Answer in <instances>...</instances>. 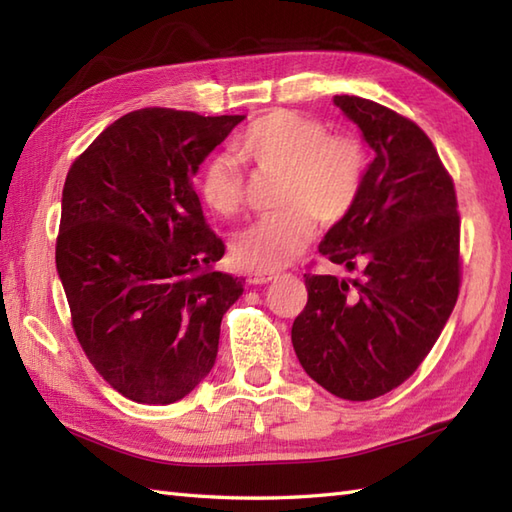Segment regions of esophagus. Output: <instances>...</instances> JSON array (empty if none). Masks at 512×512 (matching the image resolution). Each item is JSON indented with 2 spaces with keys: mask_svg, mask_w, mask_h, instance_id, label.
Returning a JSON list of instances; mask_svg holds the SVG:
<instances>
[{
  "mask_svg": "<svg viewBox=\"0 0 512 512\" xmlns=\"http://www.w3.org/2000/svg\"><path fill=\"white\" fill-rule=\"evenodd\" d=\"M273 279H275L273 273H262V270H259V273L248 275V284L250 286H262V284H268V281H273Z\"/></svg>",
  "mask_w": 512,
  "mask_h": 512,
  "instance_id": "esophagus-1",
  "label": "esophagus"
}]
</instances>
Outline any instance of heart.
<instances>
[{"mask_svg":"<svg viewBox=\"0 0 512 512\" xmlns=\"http://www.w3.org/2000/svg\"><path fill=\"white\" fill-rule=\"evenodd\" d=\"M235 154L266 176L281 173L284 211L248 224L233 237L231 255L246 270H277L308 248L317 220L341 222L354 209L367 176V149L354 134H330L321 121L292 110L255 118L235 140ZM200 193L215 213L233 215L244 202L239 162L215 156L200 176Z\"/></svg>","mask_w":512,"mask_h":512,"instance_id":"obj_1","label":"heart"}]
</instances>
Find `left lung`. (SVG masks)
<instances>
[{
	"label": "left lung",
	"instance_id": "left-lung-1",
	"mask_svg": "<svg viewBox=\"0 0 512 512\" xmlns=\"http://www.w3.org/2000/svg\"><path fill=\"white\" fill-rule=\"evenodd\" d=\"M376 158L354 209L319 253L356 279L306 273L292 323L301 367L330 394L372 400L416 372L460 295V213L453 178L422 129L361 96H334Z\"/></svg>",
	"mask_w": 512,
	"mask_h": 512
}]
</instances>
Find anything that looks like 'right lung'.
Here are the masks:
<instances>
[{"instance_id":"1","label":"right lung","mask_w":512,"mask_h":512,"mask_svg":"<svg viewBox=\"0 0 512 512\" xmlns=\"http://www.w3.org/2000/svg\"><path fill=\"white\" fill-rule=\"evenodd\" d=\"M244 116L145 107L118 118L63 184L57 270L85 356L118 394L171 405L211 372L242 279L193 176Z\"/></svg>"}]
</instances>
